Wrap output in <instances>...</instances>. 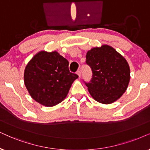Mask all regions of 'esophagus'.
Returning <instances> with one entry per match:
<instances>
[{
	"mask_svg": "<svg viewBox=\"0 0 150 150\" xmlns=\"http://www.w3.org/2000/svg\"><path fill=\"white\" fill-rule=\"evenodd\" d=\"M76 73H77V75L79 76V77H80V76H81V71H77Z\"/></svg>",
	"mask_w": 150,
	"mask_h": 150,
	"instance_id": "obj_1",
	"label": "esophagus"
}]
</instances>
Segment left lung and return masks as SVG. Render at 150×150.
<instances>
[{"label":"left lung","mask_w":150,"mask_h":150,"mask_svg":"<svg viewBox=\"0 0 150 150\" xmlns=\"http://www.w3.org/2000/svg\"><path fill=\"white\" fill-rule=\"evenodd\" d=\"M86 64L92 70V79L85 83L95 100L111 104L126 91L130 80L129 66L113 47L102 45L86 53Z\"/></svg>","instance_id":"1"}]
</instances>
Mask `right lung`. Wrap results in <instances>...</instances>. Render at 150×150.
<instances>
[{
  "label": "right lung",
  "mask_w": 150,
  "mask_h": 150,
  "mask_svg": "<svg viewBox=\"0 0 150 150\" xmlns=\"http://www.w3.org/2000/svg\"><path fill=\"white\" fill-rule=\"evenodd\" d=\"M69 64L57 51L37 53L24 71V83L32 98L45 107L63 101L73 81L78 78L69 71Z\"/></svg>",
  "instance_id": "add662e5"
}]
</instances>
